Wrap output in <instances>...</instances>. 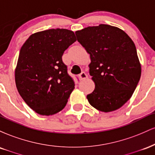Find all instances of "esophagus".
Here are the masks:
<instances>
[{
    "mask_svg": "<svg viewBox=\"0 0 155 155\" xmlns=\"http://www.w3.org/2000/svg\"><path fill=\"white\" fill-rule=\"evenodd\" d=\"M87 78V75L84 72H81L79 75V79L80 81H81V80H84V79H86Z\"/></svg>",
    "mask_w": 155,
    "mask_h": 155,
    "instance_id": "34e87169",
    "label": "esophagus"
}]
</instances>
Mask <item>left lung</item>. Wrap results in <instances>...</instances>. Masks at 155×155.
Wrapping results in <instances>:
<instances>
[{"mask_svg": "<svg viewBox=\"0 0 155 155\" xmlns=\"http://www.w3.org/2000/svg\"><path fill=\"white\" fill-rule=\"evenodd\" d=\"M77 41L90 54V74L95 90L90 104L103 112L122 107L133 95L141 66L134 42L117 27L101 24L76 31Z\"/></svg>", "mask_w": 155, "mask_h": 155, "instance_id": "8db88e82", "label": "left lung"}]
</instances>
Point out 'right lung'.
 <instances>
[{
    "mask_svg": "<svg viewBox=\"0 0 155 155\" xmlns=\"http://www.w3.org/2000/svg\"><path fill=\"white\" fill-rule=\"evenodd\" d=\"M76 41L73 31L57 28L33 33L21 47L16 86L25 102L38 114L53 115L66 106L75 84L62 56Z\"/></svg>",
    "mask_w": 155,
    "mask_h": 155,
    "instance_id": "1",
    "label": "right lung"
}]
</instances>
